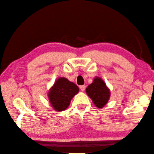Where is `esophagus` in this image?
I'll return each instance as SVG.
<instances>
[{"label":"esophagus","instance_id":"1","mask_svg":"<svg viewBox=\"0 0 154 154\" xmlns=\"http://www.w3.org/2000/svg\"><path fill=\"white\" fill-rule=\"evenodd\" d=\"M85 87H86L85 85H81V86H80V89L82 91H84L85 89Z\"/></svg>","mask_w":154,"mask_h":154}]
</instances>
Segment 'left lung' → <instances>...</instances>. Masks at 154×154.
<instances>
[{
    "instance_id": "8db88e82",
    "label": "left lung",
    "mask_w": 154,
    "mask_h": 154,
    "mask_svg": "<svg viewBox=\"0 0 154 154\" xmlns=\"http://www.w3.org/2000/svg\"><path fill=\"white\" fill-rule=\"evenodd\" d=\"M86 92L94 104L100 108L106 104L110 97L109 89L100 78H95L93 83L87 87Z\"/></svg>"
}]
</instances>
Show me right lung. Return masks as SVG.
<instances>
[{
    "instance_id": "add662e5",
    "label": "right lung",
    "mask_w": 154,
    "mask_h": 154,
    "mask_svg": "<svg viewBox=\"0 0 154 154\" xmlns=\"http://www.w3.org/2000/svg\"><path fill=\"white\" fill-rule=\"evenodd\" d=\"M79 91V87L74 83L65 78H60L50 90L48 97L50 104L57 111L64 110Z\"/></svg>"
}]
</instances>
